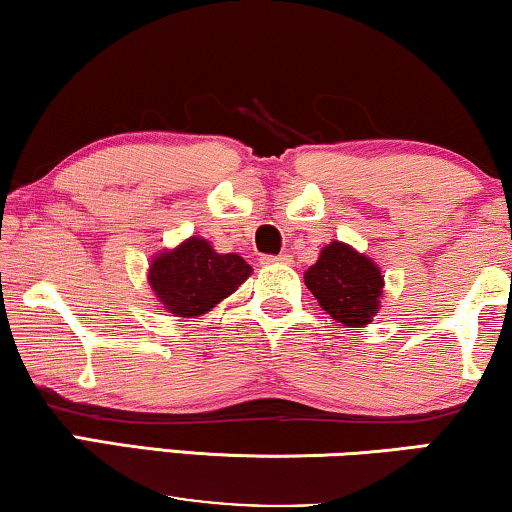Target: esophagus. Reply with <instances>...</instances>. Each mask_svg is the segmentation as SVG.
<instances>
[{
    "label": "esophagus",
    "mask_w": 512,
    "mask_h": 512,
    "mask_svg": "<svg viewBox=\"0 0 512 512\" xmlns=\"http://www.w3.org/2000/svg\"><path fill=\"white\" fill-rule=\"evenodd\" d=\"M266 264H290L292 257L290 255H276V257H264Z\"/></svg>",
    "instance_id": "obj_1"
}]
</instances>
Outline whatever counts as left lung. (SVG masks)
<instances>
[{
	"label": "left lung",
	"instance_id": "1",
	"mask_svg": "<svg viewBox=\"0 0 512 512\" xmlns=\"http://www.w3.org/2000/svg\"><path fill=\"white\" fill-rule=\"evenodd\" d=\"M304 280L320 306L345 327L369 325L380 306L383 276L378 266L345 243H329Z\"/></svg>",
	"mask_w": 512,
	"mask_h": 512
}]
</instances>
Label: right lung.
<instances>
[{
  "label": "right lung",
  "mask_w": 512,
  "mask_h": 512,
  "mask_svg": "<svg viewBox=\"0 0 512 512\" xmlns=\"http://www.w3.org/2000/svg\"><path fill=\"white\" fill-rule=\"evenodd\" d=\"M253 269L246 259L220 255L204 239H187L171 253H162L150 266V285L164 308L181 318H194L236 292Z\"/></svg>",
  "instance_id": "add662e5"
}]
</instances>
